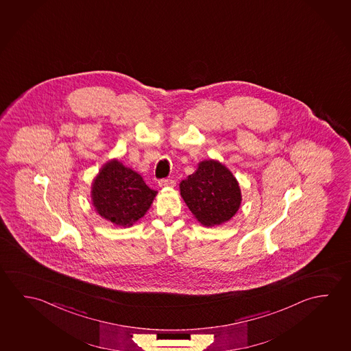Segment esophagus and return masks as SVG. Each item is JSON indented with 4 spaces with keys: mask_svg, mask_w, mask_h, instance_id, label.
Masks as SVG:
<instances>
[{
    "mask_svg": "<svg viewBox=\"0 0 351 351\" xmlns=\"http://www.w3.org/2000/svg\"><path fill=\"white\" fill-rule=\"evenodd\" d=\"M158 185L160 188H173L176 185V182L173 179H160Z\"/></svg>",
    "mask_w": 351,
    "mask_h": 351,
    "instance_id": "esophagus-1",
    "label": "esophagus"
}]
</instances>
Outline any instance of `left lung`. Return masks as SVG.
Listing matches in <instances>:
<instances>
[{
  "instance_id": "left-lung-1",
  "label": "left lung",
  "mask_w": 351,
  "mask_h": 351,
  "mask_svg": "<svg viewBox=\"0 0 351 351\" xmlns=\"http://www.w3.org/2000/svg\"><path fill=\"white\" fill-rule=\"evenodd\" d=\"M180 195L204 226L222 225L236 215L242 195L237 179L219 160H202L180 182Z\"/></svg>"
}]
</instances>
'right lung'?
Wrapping results in <instances>:
<instances>
[{
	"mask_svg": "<svg viewBox=\"0 0 351 351\" xmlns=\"http://www.w3.org/2000/svg\"><path fill=\"white\" fill-rule=\"evenodd\" d=\"M90 193L97 213L123 227L132 226L143 217L157 195L138 173L118 160H109L101 167Z\"/></svg>",
	"mask_w": 351,
	"mask_h": 351,
	"instance_id": "1",
	"label": "right lung"
}]
</instances>
